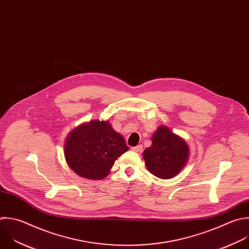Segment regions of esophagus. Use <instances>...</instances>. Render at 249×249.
<instances>
[{
	"mask_svg": "<svg viewBox=\"0 0 249 249\" xmlns=\"http://www.w3.org/2000/svg\"><path fill=\"white\" fill-rule=\"evenodd\" d=\"M131 149H132L133 151L140 152V151H142V144H138L137 146H132V147H131Z\"/></svg>",
	"mask_w": 249,
	"mask_h": 249,
	"instance_id": "34e87169",
	"label": "esophagus"
}]
</instances>
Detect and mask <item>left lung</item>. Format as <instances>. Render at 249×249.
I'll list each match as a JSON object with an SVG mask.
<instances>
[{"mask_svg":"<svg viewBox=\"0 0 249 249\" xmlns=\"http://www.w3.org/2000/svg\"><path fill=\"white\" fill-rule=\"evenodd\" d=\"M189 158V146L169 128L161 126L152 136V144L143 151L147 170L160 179L176 176Z\"/></svg>","mask_w":249,"mask_h":249,"instance_id":"left-lung-1","label":"left lung"}]
</instances>
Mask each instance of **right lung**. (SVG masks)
Segmentation results:
<instances>
[{
	"label": "right lung",
	"instance_id": "right-lung-1",
	"mask_svg": "<svg viewBox=\"0 0 249 249\" xmlns=\"http://www.w3.org/2000/svg\"><path fill=\"white\" fill-rule=\"evenodd\" d=\"M129 147L123 137L106 121L95 120L74 129L67 137L64 155L68 166L80 177L102 180L115 160Z\"/></svg>",
	"mask_w": 249,
	"mask_h": 249
}]
</instances>
